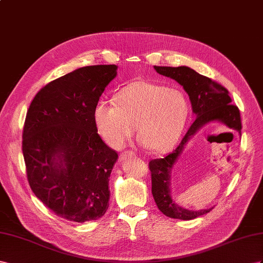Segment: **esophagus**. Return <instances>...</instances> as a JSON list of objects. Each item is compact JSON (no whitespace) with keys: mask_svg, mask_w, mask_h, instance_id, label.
Instances as JSON below:
<instances>
[{"mask_svg":"<svg viewBox=\"0 0 263 263\" xmlns=\"http://www.w3.org/2000/svg\"><path fill=\"white\" fill-rule=\"evenodd\" d=\"M133 155H134V153L132 151H124V152H122L121 154H120V160L124 161L125 159H127V157H131Z\"/></svg>","mask_w":263,"mask_h":263,"instance_id":"34e87169","label":"esophagus"}]
</instances>
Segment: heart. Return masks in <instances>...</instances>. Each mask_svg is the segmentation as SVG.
I'll return each mask as SVG.
<instances>
[{"label": "heart", "mask_w": 263, "mask_h": 263, "mask_svg": "<svg viewBox=\"0 0 263 263\" xmlns=\"http://www.w3.org/2000/svg\"><path fill=\"white\" fill-rule=\"evenodd\" d=\"M116 101L100 100L93 110L97 130L111 147H123L136 127L140 143L155 153L177 143L190 110L181 90L139 80L120 90Z\"/></svg>", "instance_id": "heart-1"}]
</instances>
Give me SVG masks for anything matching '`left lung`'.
Segmentation results:
<instances>
[{"mask_svg":"<svg viewBox=\"0 0 263 263\" xmlns=\"http://www.w3.org/2000/svg\"><path fill=\"white\" fill-rule=\"evenodd\" d=\"M156 72L170 77L183 86L190 97L193 112L196 116L194 123L185 134L182 142L164 159L152 160L148 163L152 177V194L160 211L167 217L182 220H191L205 215L212 208L191 211L177 205L171 194L172 171L178 157L192 138L202 126L209 122L219 121L241 136V120L237 106L231 103L228 90L211 78L202 76L190 67H162L154 66Z\"/></svg>","mask_w":263,"mask_h":263,"instance_id":"1","label":"left lung"}]
</instances>
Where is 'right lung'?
Segmentation results:
<instances>
[{
    "instance_id": "add662e5",
    "label": "right lung",
    "mask_w": 263,
    "mask_h": 263,
    "mask_svg": "<svg viewBox=\"0 0 263 263\" xmlns=\"http://www.w3.org/2000/svg\"><path fill=\"white\" fill-rule=\"evenodd\" d=\"M118 66L81 67L42 88L28 108L23 149L29 186L64 219L96 220L109 207L118 154L98 134L93 110Z\"/></svg>"
}]
</instances>
